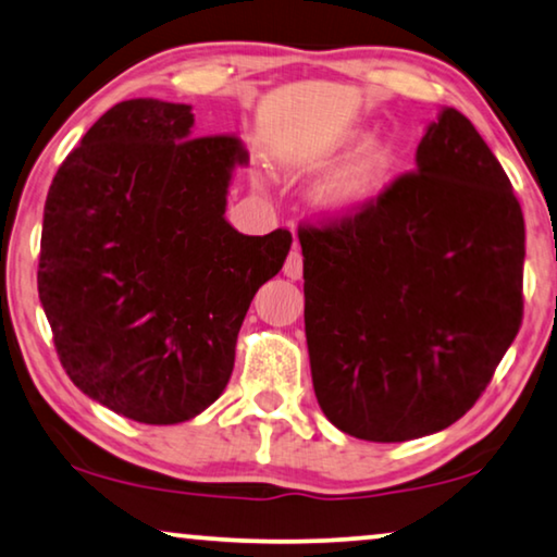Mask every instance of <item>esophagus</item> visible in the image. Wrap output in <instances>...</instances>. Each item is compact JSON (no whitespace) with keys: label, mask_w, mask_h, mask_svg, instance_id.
Instances as JSON below:
<instances>
[{"label":"esophagus","mask_w":557,"mask_h":557,"mask_svg":"<svg viewBox=\"0 0 557 557\" xmlns=\"http://www.w3.org/2000/svg\"><path fill=\"white\" fill-rule=\"evenodd\" d=\"M285 275L289 280H300L302 277V252H300V245H295L293 250H289L287 260H285Z\"/></svg>","instance_id":"34e87169"}]
</instances>
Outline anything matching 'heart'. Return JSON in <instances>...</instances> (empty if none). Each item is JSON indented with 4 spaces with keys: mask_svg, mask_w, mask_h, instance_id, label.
I'll return each instance as SVG.
<instances>
[{
    "mask_svg": "<svg viewBox=\"0 0 557 557\" xmlns=\"http://www.w3.org/2000/svg\"><path fill=\"white\" fill-rule=\"evenodd\" d=\"M393 164V149L385 143H372L337 174L322 185L320 197L322 202L332 207H345L362 199L385 177V172Z\"/></svg>",
    "mask_w": 557,
    "mask_h": 557,
    "instance_id": "heart-1",
    "label": "heart"
}]
</instances>
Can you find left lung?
<instances>
[{"instance_id": "1", "label": "left lung", "mask_w": 557, "mask_h": 557, "mask_svg": "<svg viewBox=\"0 0 557 557\" xmlns=\"http://www.w3.org/2000/svg\"><path fill=\"white\" fill-rule=\"evenodd\" d=\"M414 162L375 199L297 227L314 395L372 443L460 420L522 322L525 222L491 147L447 107Z\"/></svg>"}]
</instances>
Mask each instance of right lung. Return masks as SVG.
I'll list each match as a JSON object with an SVG mask.
<instances>
[{
	"instance_id": "add662e5",
	"label": "right lung",
	"mask_w": 557,
	"mask_h": 557,
	"mask_svg": "<svg viewBox=\"0 0 557 557\" xmlns=\"http://www.w3.org/2000/svg\"><path fill=\"white\" fill-rule=\"evenodd\" d=\"M189 104L127 99L57 170L37 287L66 375L145 425L218 400L257 289L282 270L289 230L239 235L225 220L235 135L193 137Z\"/></svg>"
}]
</instances>
